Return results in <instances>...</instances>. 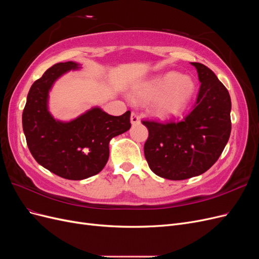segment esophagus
<instances>
[{
  "label": "esophagus",
  "instance_id": "34e87169",
  "mask_svg": "<svg viewBox=\"0 0 259 259\" xmlns=\"http://www.w3.org/2000/svg\"><path fill=\"white\" fill-rule=\"evenodd\" d=\"M131 123H132L133 125H135V124H138V123H139V116H138L137 113L132 112V114H131Z\"/></svg>",
  "mask_w": 259,
  "mask_h": 259
}]
</instances>
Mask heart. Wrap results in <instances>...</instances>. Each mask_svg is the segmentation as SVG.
<instances>
[{"instance_id":"b5f03b06","label":"heart","mask_w":259,"mask_h":259,"mask_svg":"<svg viewBox=\"0 0 259 259\" xmlns=\"http://www.w3.org/2000/svg\"><path fill=\"white\" fill-rule=\"evenodd\" d=\"M190 75L169 71L140 84L133 96L142 103H153V112L162 119H169L184 112L195 93Z\"/></svg>"}]
</instances>
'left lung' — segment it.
Returning a JSON list of instances; mask_svg holds the SVG:
<instances>
[{
	"label": "left lung",
	"instance_id": "8db88e82",
	"mask_svg": "<svg viewBox=\"0 0 259 259\" xmlns=\"http://www.w3.org/2000/svg\"><path fill=\"white\" fill-rule=\"evenodd\" d=\"M201 82L194 109L184 121H143L149 131L145 158L155 175L170 180L199 176L211 167L228 143L231 99L216 74L191 62Z\"/></svg>",
	"mask_w": 259,
	"mask_h": 259
}]
</instances>
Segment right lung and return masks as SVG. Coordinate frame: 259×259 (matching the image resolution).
<instances>
[{
  "instance_id": "add662e5",
  "label": "right lung",
  "mask_w": 259,
  "mask_h": 259,
  "mask_svg": "<svg viewBox=\"0 0 259 259\" xmlns=\"http://www.w3.org/2000/svg\"><path fill=\"white\" fill-rule=\"evenodd\" d=\"M80 68V64L67 61L46 70L31 86L22 112L23 133L35 161L70 180L98 174L108 162L110 140L131 128V111L113 116L94 107L69 122L51 114L49 94L54 83L70 70Z\"/></svg>"
}]
</instances>
